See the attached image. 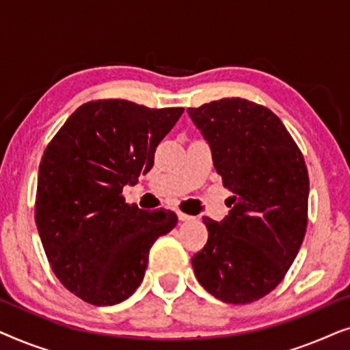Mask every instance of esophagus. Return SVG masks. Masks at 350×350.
<instances>
[{
  "label": "esophagus",
  "instance_id": "1",
  "mask_svg": "<svg viewBox=\"0 0 350 350\" xmlns=\"http://www.w3.org/2000/svg\"><path fill=\"white\" fill-rule=\"evenodd\" d=\"M176 215H178L180 221H191V219H194V217H191V215H186L183 212H176Z\"/></svg>",
  "mask_w": 350,
  "mask_h": 350
}]
</instances>
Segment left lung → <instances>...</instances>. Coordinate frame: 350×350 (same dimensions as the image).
<instances>
[{"label":"left lung","instance_id":"1","mask_svg":"<svg viewBox=\"0 0 350 350\" xmlns=\"http://www.w3.org/2000/svg\"><path fill=\"white\" fill-rule=\"evenodd\" d=\"M210 150L229 213L204 217L208 241L193 256L199 284L215 298L247 304L271 293L298 255L308 228L304 157L271 109L245 98L188 108Z\"/></svg>","mask_w":350,"mask_h":350}]
</instances>
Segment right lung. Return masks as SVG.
<instances>
[{
  "label": "right lung",
  "mask_w": 350,
  "mask_h": 350,
  "mask_svg": "<svg viewBox=\"0 0 350 350\" xmlns=\"http://www.w3.org/2000/svg\"><path fill=\"white\" fill-rule=\"evenodd\" d=\"M183 111L95 100L81 105L47 145L36 228L57 279L85 303L127 299L145 277L152 243L176 226L170 210L126 204L122 188L151 170L156 146Z\"/></svg>",
  "instance_id": "add662e5"
}]
</instances>
